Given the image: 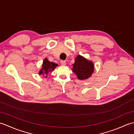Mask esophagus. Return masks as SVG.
I'll list each match as a JSON object with an SVG mask.
<instances>
[{
	"instance_id": "obj_1",
	"label": "esophagus",
	"mask_w": 134,
	"mask_h": 134,
	"mask_svg": "<svg viewBox=\"0 0 134 134\" xmlns=\"http://www.w3.org/2000/svg\"><path fill=\"white\" fill-rule=\"evenodd\" d=\"M60 63L62 65H65V64H66V62H65V61H64V60H62L60 62Z\"/></svg>"
}]
</instances>
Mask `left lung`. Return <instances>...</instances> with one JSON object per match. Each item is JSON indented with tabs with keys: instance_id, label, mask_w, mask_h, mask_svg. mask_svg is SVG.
<instances>
[{
	"instance_id": "1",
	"label": "left lung",
	"mask_w": 134,
	"mask_h": 134,
	"mask_svg": "<svg viewBox=\"0 0 134 134\" xmlns=\"http://www.w3.org/2000/svg\"><path fill=\"white\" fill-rule=\"evenodd\" d=\"M72 71L80 80H85L91 77L94 70V65L92 61L89 60L81 55H78L72 65Z\"/></svg>"
}]
</instances>
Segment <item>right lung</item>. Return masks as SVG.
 Instances as JSON below:
<instances>
[{
  "instance_id": "right-lung-1",
  "label": "right lung",
  "mask_w": 134,
  "mask_h": 134,
  "mask_svg": "<svg viewBox=\"0 0 134 134\" xmlns=\"http://www.w3.org/2000/svg\"><path fill=\"white\" fill-rule=\"evenodd\" d=\"M58 66V64H56L53 62H51L47 58H45L42 63L41 69L38 71L39 75H45V78L47 77V75L50 72H52L55 69L56 67Z\"/></svg>"
}]
</instances>
